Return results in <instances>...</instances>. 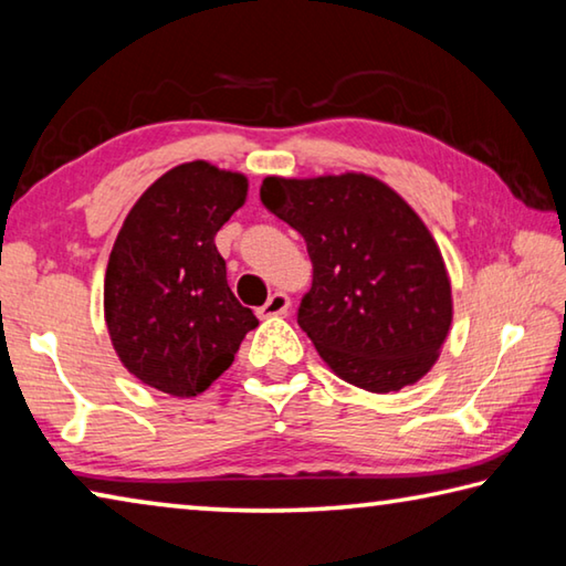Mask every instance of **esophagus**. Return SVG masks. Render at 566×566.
Masks as SVG:
<instances>
[{
  "mask_svg": "<svg viewBox=\"0 0 566 566\" xmlns=\"http://www.w3.org/2000/svg\"><path fill=\"white\" fill-rule=\"evenodd\" d=\"M286 310H290V296L284 292H274L256 312H260V317H280V314H286Z\"/></svg>",
  "mask_w": 566,
  "mask_h": 566,
  "instance_id": "esophagus-1",
  "label": "esophagus"
}]
</instances>
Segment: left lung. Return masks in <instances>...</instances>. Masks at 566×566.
Returning <instances> with one entry per match:
<instances>
[{"instance_id": "obj_1", "label": "left lung", "mask_w": 566, "mask_h": 566, "mask_svg": "<svg viewBox=\"0 0 566 566\" xmlns=\"http://www.w3.org/2000/svg\"><path fill=\"white\" fill-rule=\"evenodd\" d=\"M260 197L304 237L312 290L296 322L334 375L377 395L424 377L452 324V286L415 209L354 171L266 177Z\"/></svg>"}]
</instances>
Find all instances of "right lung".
Returning <instances> with one entry per match:
<instances>
[{"mask_svg": "<svg viewBox=\"0 0 566 566\" xmlns=\"http://www.w3.org/2000/svg\"><path fill=\"white\" fill-rule=\"evenodd\" d=\"M244 199V175L187 161L137 199L112 247L104 319L114 352L139 381L171 397L205 391L260 324L229 290L214 244Z\"/></svg>", "mask_w": 566, "mask_h": 566, "instance_id": "add662e5", "label": "right lung"}]
</instances>
